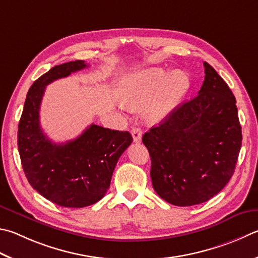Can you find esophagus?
<instances>
[{"label": "esophagus", "mask_w": 258, "mask_h": 258, "mask_svg": "<svg viewBox=\"0 0 258 258\" xmlns=\"http://www.w3.org/2000/svg\"><path fill=\"white\" fill-rule=\"evenodd\" d=\"M131 133H132V137H133V141L134 142H140L142 139V131L140 130L139 127H133L132 131H131Z\"/></svg>", "instance_id": "1"}]
</instances>
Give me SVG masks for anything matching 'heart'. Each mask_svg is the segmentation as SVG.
Segmentation results:
<instances>
[{
	"mask_svg": "<svg viewBox=\"0 0 258 258\" xmlns=\"http://www.w3.org/2000/svg\"><path fill=\"white\" fill-rule=\"evenodd\" d=\"M189 77L181 70L168 73L162 68L138 70L123 79L119 98L123 106L141 108L151 123H158L169 116L189 89Z\"/></svg>",
	"mask_w": 258,
	"mask_h": 258,
	"instance_id": "heart-1",
	"label": "heart"
}]
</instances>
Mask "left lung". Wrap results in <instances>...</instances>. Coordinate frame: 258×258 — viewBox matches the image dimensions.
Instances as JSON below:
<instances>
[{"instance_id":"left-lung-1","label":"left lung","mask_w":258,"mask_h":258,"mask_svg":"<svg viewBox=\"0 0 258 258\" xmlns=\"http://www.w3.org/2000/svg\"><path fill=\"white\" fill-rule=\"evenodd\" d=\"M199 95L176 107L142 138L151 158L152 186L177 207L207 202L228 184L241 148L236 98L204 62Z\"/></svg>"}]
</instances>
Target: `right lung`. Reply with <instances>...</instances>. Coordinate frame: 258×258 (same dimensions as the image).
Returning <instances> with one entry per match:
<instances>
[{
  "instance_id": "obj_1",
  "label": "right lung",
  "mask_w": 258,
  "mask_h": 258,
  "mask_svg": "<svg viewBox=\"0 0 258 258\" xmlns=\"http://www.w3.org/2000/svg\"><path fill=\"white\" fill-rule=\"evenodd\" d=\"M72 60L51 68L32 83L18 127V148L29 184L64 208H84L104 198L115 166L133 139L127 131L91 124L72 141L54 143L43 133L39 109L47 84L87 68Z\"/></svg>"
}]
</instances>
